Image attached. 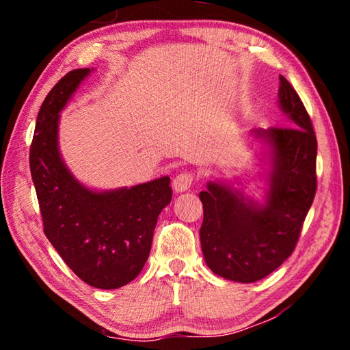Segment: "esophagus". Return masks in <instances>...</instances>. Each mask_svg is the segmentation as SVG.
I'll use <instances>...</instances> for the list:
<instances>
[{
  "label": "esophagus",
  "mask_w": 350,
  "mask_h": 350,
  "mask_svg": "<svg viewBox=\"0 0 350 350\" xmlns=\"http://www.w3.org/2000/svg\"><path fill=\"white\" fill-rule=\"evenodd\" d=\"M193 182H194L193 173H180L174 177L173 189L176 193H183V191H187V189L191 188Z\"/></svg>",
  "instance_id": "34e87169"
}]
</instances>
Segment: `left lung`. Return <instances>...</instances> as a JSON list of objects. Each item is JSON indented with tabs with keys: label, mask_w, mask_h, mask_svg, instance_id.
<instances>
[{
	"label": "left lung",
	"mask_w": 350,
	"mask_h": 350,
	"mask_svg": "<svg viewBox=\"0 0 350 350\" xmlns=\"http://www.w3.org/2000/svg\"><path fill=\"white\" fill-rule=\"evenodd\" d=\"M278 105L290 128H254L248 134L262 170L259 196L222 177L206 182L205 191L199 193L205 262L228 281L254 282L280 267L295 250L315 198V131L298 94L282 75Z\"/></svg>",
	"instance_id": "left-lung-1"
}]
</instances>
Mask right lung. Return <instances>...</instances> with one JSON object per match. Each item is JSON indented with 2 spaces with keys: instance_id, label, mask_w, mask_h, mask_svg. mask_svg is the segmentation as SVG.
Segmentation results:
<instances>
[{
  "instance_id": "1",
  "label": "right lung",
  "mask_w": 350,
  "mask_h": 350,
  "mask_svg": "<svg viewBox=\"0 0 350 350\" xmlns=\"http://www.w3.org/2000/svg\"><path fill=\"white\" fill-rule=\"evenodd\" d=\"M94 69H74L52 88L38 111L29 154L46 238L74 273L96 288L126 286L150 256L154 228L171 202L170 177L134 187L85 185L64 163L60 112Z\"/></svg>"
}]
</instances>
